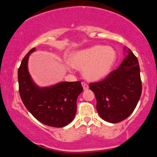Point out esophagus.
I'll return each instance as SVG.
<instances>
[{
	"label": "esophagus",
	"instance_id": "obj_1",
	"mask_svg": "<svg viewBox=\"0 0 157 157\" xmlns=\"http://www.w3.org/2000/svg\"><path fill=\"white\" fill-rule=\"evenodd\" d=\"M82 87H83L84 90L89 89V86H88V84L85 83V82H82Z\"/></svg>",
	"mask_w": 157,
	"mask_h": 157
}]
</instances>
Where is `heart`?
<instances>
[{"instance_id":"1","label":"heart","mask_w":157,"mask_h":157,"mask_svg":"<svg viewBox=\"0 0 157 157\" xmlns=\"http://www.w3.org/2000/svg\"><path fill=\"white\" fill-rule=\"evenodd\" d=\"M117 60V52L109 46H94L80 50L70 57L73 67L82 70L84 77L96 81L105 78L111 73ZM69 68V66L68 67Z\"/></svg>"}]
</instances>
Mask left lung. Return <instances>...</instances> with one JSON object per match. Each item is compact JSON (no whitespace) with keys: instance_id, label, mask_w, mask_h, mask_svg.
Masks as SVG:
<instances>
[{"instance_id":"8db88e82","label":"left lung","mask_w":157,"mask_h":157,"mask_svg":"<svg viewBox=\"0 0 157 157\" xmlns=\"http://www.w3.org/2000/svg\"><path fill=\"white\" fill-rule=\"evenodd\" d=\"M125 58L106 78L89 84L97 99V111L111 123L125 120L132 113L142 94L140 68L130 48L124 47Z\"/></svg>"}]
</instances>
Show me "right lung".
<instances>
[{"label": "right lung", "mask_w": 157, "mask_h": 157, "mask_svg": "<svg viewBox=\"0 0 157 157\" xmlns=\"http://www.w3.org/2000/svg\"><path fill=\"white\" fill-rule=\"evenodd\" d=\"M33 48L23 57L18 68L19 92L27 110L46 125L62 128L74 120L77 112V99L82 92L80 81L60 82L47 87H40L29 72V55Z\"/></svg>", "instance_id": "right-lung-1"}]
</instances>
